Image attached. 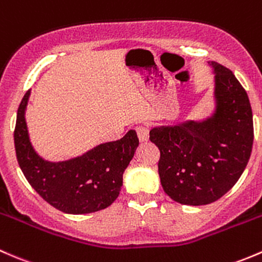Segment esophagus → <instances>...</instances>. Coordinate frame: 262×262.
I'll list each match as a JSON object with an SVG mask.
<instances>
[{"mask_svg": "<svg viewBox=\"0 0 262 262\" xmlns=\"http://www.w3.org/2000/svg\"><path fill=\"white\" fill-rule=\"evenodd\" d=\"M136 134L141 142H146L147 140H149V128L145 127V126H139V127H136Z\"/></svg>", "mask_w": 262, "mask_h": 262, "instance_id": "34e87169", "label": "esophagus"}]
</instances>
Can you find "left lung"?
<instances>
[{
  "label": "left lung",
  "instance_id": "obj_1",
  "mask_svg": "<svg viewBox=\"0 0 262 262\" xmlns=\"http://www.w3.org/2000/svg\"><path fill=\"white\" fill-rule=\"evenodd\" d=\"M208 64L214 73L211 115L150 131L151 142L160 150L163 189L187 206H204L225 195L242 175L252 150V110L246 91L230 69Z\"/></svg>",
  "mask_w": 262,
  "mask_h": 262
}]
</instances>
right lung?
<instances>
[{
  "label": "right lung",
  "instance_id": "1",
  "mask_svg": "<svg viewBox=\"0 0 262 262\" xmlns=\"http://www.w3.org/2000/svg\"><path fill=\"white\" fill-rule=\"evenodd\" d=\"M31 91L24 96L17 110L13 132L18 165L42 199L69 214L93 213L111 206L120 194L123 171L139 146L136 131L122 139L97 145L83 155L64 161L40 156L29 136L25 113Z\"/></svg>",
  "mask_w": 262,
  "mask_h": 262
}]
</instances>
